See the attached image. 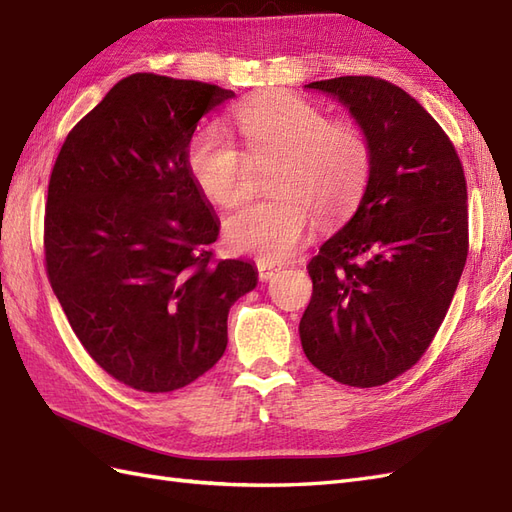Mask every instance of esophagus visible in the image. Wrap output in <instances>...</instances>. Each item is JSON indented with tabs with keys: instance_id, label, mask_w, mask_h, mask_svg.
<instances>
[{
	"instance_id": "obj_1",
	"label": "esophagus",
	"mask_w": 512,
	"mask_h": 512,
	"mask_svg": "<svg viewBox=\"0 0 512 512\" xmlns=\"http://www.w3.org/2000/svg\"><path fill=\"white\" fill-rule=\"evenodd\" d=\"M279 270H281V266H277V264H266V261H257V274H259L261 281H270Z\"/></svg>"
}]
</instances>
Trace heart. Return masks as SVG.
<instances>
[{"mask_svg":"<svg viewBox=\"0 0 512 512\" xmlns=\"http://www.w3.org/2000/svg\"><path fill=\"white\" fill-rule=\"evenodd\" d=\"M244 151L216 127L190 138L186 164L196 186L220 207L240 203L251 188L253 166L277 162L272 194L248 203L225 220L233 251L279 264L303 248L318 218L324 227L357 212L374 175V149L365 131L333 121L311 101L277 93L244 101L235 110Z\"/></svg>","mask_w":512,"mask_h":512,"instance_id":"heart-1","label":"heart"}]
</instances>
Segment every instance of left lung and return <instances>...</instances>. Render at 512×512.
Listing matches in <instances>:
<instances>
[{"label": "left lung", "instance_id": "1", "mask_svg": "<svg viewBox=\"0 0 512 512\" xmlns=\"http://www.w3.org/2000/svg\"><path fill=\"white\" fill-rule=\"evenodd\" d=\"M307 88L337 97L368 134L374 175L342 231L309 261L300 342L316 368L378 387L422 359L469 251L463 164L441 125L396 84L346 75Z\"/></svg>", "mask_w": 512, "mask_h": 512}]
</instances>
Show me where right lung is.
I'll return each instance as SVG.
<instances>
[{
	"mask_svg": "<svg viewBox=\"0 0 512 512\" xmlns=\"http://www.w3.org/2000/svg\"><path fill=\"white\" fill-rule=\"evenodd\" d=\"M233 90L134 73L77 123L45 203V268L73 333L101 370L149 393L186 387L227 348L253 264L214 261L220 222L186 149Z\"/></svg>",
	"mask_w": 512,
	"mask_h": 512,
	"instance_id": "obj_1",
	"label": "right lung"
}]
</instances>
